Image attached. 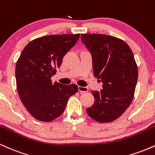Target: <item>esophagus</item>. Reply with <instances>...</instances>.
I'll return each mask as SVG.
<instances>
[{"label": "esophagus", "mask_w": 155, "mask_h": 155, "mask_svg": "<svg viewBox=\"0 0 155 155\" xmlns=\"http://www.w3.org/2000/svg\"><path fill=\"white\" fill-rule=\"evenodd\" d=\"M78 89H79V91L80 92H88V88L86 87H81V86H79L78 87Z\"/></svg>", "instance_id": "34e87169"}]
</instances>
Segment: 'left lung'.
<instances>
[{
    "mask_svg": "<svg viewBox=\"0 0 155 155\" xmlns=\"http://www.w3.org/2000/svg\"><path fill=\"white\" fill-rule=\"evenodd\" d=\"M82 43L92 58L94 76L104 85L92 91L95 103L87 108L99 122L117 120L128 108L134 95L138 68L130 48L124 41L104 34H81Z\"/></svg>",
    "mask_w": 155,
    "mask_h": 155,
    "instance_id": "8db88e82",
    "label": "left lung"
}]
</instances>
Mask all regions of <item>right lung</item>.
<instances>
[{"instance_id": "add662e5", "label": "right lung", "mask_w": 155, "mask_h": 155, "mask_svg": "<svg viewBox=\"0 0 155 155\" xmlns=\"http://www.w3.org/2000/svg\"><path fill=\"white\" fill-rule=\"evenodd\" d=\"M80 34L40 37L24 48L16 64L17 92L35 119L50 122L63 113L68 100L78 91L76 84L51 82V77Z\"/></svg>"}]
</instances>
